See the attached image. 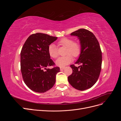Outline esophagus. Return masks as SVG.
<instances>
[{
  "mask_svg": "<svg viewBox=\"0 0 121 121\" xmlns=\"http://www.w3.org/2000/svg\"><path fill=\"white\" fill-rule=\"evenodd\" d=\"M65 67H60V69L61 71V70H63V69H65Z\"/></svg>",
  "mask_w": 121,
  "mask_h": 121,
  "instance_id": "34e87169",
  "label": "esophagus"
}]
</instances>
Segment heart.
Returning <instances> with one entry per match:
<instances>
[{
    "label": "heart",
    "instance_id": "obj_1",
    "mask_svg": "<svg viewBox=\"0 0 121 121\" xmlns=\"http://www.w3.org/2000/svg\"><path fill=\"white\" fill-rule=\"evenodd\" d=\"M59 45L67 47L65 54L67 56H61L58 58L56 60V65L59 67H64L72 61L73 58L71 56L74 57H78L81 53V46L78 42L74 41V40L72 38H64L60 40L58 42ZM48 52L49 56L56 58L58 56V51L56 47L54 44H52L49 45L48 48Z\"/></svg>",
    "mask_w": 121,
    "mask_h": 121
}]
</instances>
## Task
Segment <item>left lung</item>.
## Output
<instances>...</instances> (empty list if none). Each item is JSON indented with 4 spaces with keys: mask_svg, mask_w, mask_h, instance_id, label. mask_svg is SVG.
Wrapping results in <instances>:
<instances>
[{
    "mask_svg": "<svg viewBox=\"0 0 121 121\" xmlns=\"http://www.w3.org/2000/svg\"><path fill=\"white\" fill-rule=\"evenodd\" d=\"M71 35L78 37L81 51L75 63L80 65H70L73 73L68 77V81L75 89L85 90L92 87L99 76L102 64L100 47L95 35L86 29H80Z\"/></svg>",
    "mask_w": 121,
    "mask_h": 121,
    "instance_id": "1",
    "label": "left lung"
}]
</instances>
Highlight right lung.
<instances>
[{
	"label": "right lung",
	"mask_w": 121,
	"mask_h": 121,
	"mask_svg": "<svg viewBox=\"0 0 121 121\" xmlns=\"http://www.w3.org/2000/svg\"><path fill=\"white\" fill-rule=\"evenodd\" d=\"M57 38L41 33L33 34L26 40L22 49L21 70L23 79L27 87L36 92H45L56 83L60 68H46L55 65L50 59L48 48Z\"/></svg>",
	"instance_id": "obj_1"
}]
</instances>
